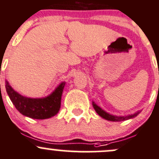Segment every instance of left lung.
<instances>
[{
	"label": "left lung",
	"instance_id": "8db88e82",
	"mask_svg": "<svg viewBox=\"0 0 159 159\" xmlns=\"http://www.w3.org/2000/svg\"><path fill=\"white\" fill-rule=\"evenodd\" d=\"M93 106L94 109L96 110V112L99 114L101 117H102L103 119H107V120L109 121H112V122H121V121H124V120H127V119H132V118L135 117L140 112H137L136 113L132 114V115H129V116H112L110 114L107 113L105 111L102 110L100 107L96 105L94 102H93Z\"/></svg>",
	"mask_w": 159,
	"mask_h": 159
}]
</instances>
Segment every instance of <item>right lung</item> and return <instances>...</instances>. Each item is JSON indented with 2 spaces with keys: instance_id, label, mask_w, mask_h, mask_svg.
I'll return each mask as SVG.
<instances>
[{
  "instance_id": "obj_1",
  "label": "right lung",
  "mask_w": 159,
  "mask_h": 159,
  "mask_svg": "<svg viewBox=\"0 0 159 159\" xmlns=\"http://www.w3.org/2000/svg\"><path fill=\"white\" fill-rule=\"evenodd\" d=\"M65 83H62L50 96L43 99L22 96L11 88L6 81V90L16 109L22 115L36 119H48L57 115L60 109L61 96Z\"/></svg>"
}]
</instances>
